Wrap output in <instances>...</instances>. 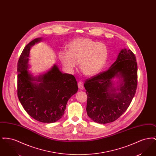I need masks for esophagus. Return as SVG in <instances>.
Here are the masks:
<instances>
[{"label": "esophagus", "mask_w": 156, "mask_h": 156, "mask_svg": "<svg viewBox=\"0 0 156 156\" xmlns=\"http://www.w3.org/2000/svg\"><path fill=\"white\" fill-rule=\"evenodd\" d=\"M78 88L80 90L83 89V85L82 82L79 81L78 82Z\"/></svg>", "instance_id": "obj_1"}]
</instances>
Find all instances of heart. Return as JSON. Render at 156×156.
I'll return each instance as SVG.
<instances>
[{
	"label": "heart",
	"instance_id": "1",
	"mask_svg": "<svg viewBox=\"0 0 156 156\" xmlns=\"http://www.w3.org/2000/svg\"><path fill=\"white\" fill-rule=\"evenodd\" d=\"M68 51L58 53L62 66L69 72L74 70L76 62L79 69L88 76L98 74L105 67L108 58L106 45L88 38H78L67 46Z\"/></svg>",
	"mask_w": 156,
	"mask_h": 156
}]
</instances>
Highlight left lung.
Instances as JSON below:
<instances>
[{"label":"left lung","mask_w":156,"mask_h":156,"mask_svg":"<svg viewBox=\"0 0 156 156\" xmlns=\"http://www.w3.org/2000/svg\"><path fill=\"white\" fill-rule=\"evenodd\" d=\"M116 76L123 78L119 89L112 86ZM137 86V64L136 57L130 50H122L116 61L108 70L87 79L84 87L87 94V112L95 122H113L127 110L131 103Z\"/></svg>","instance_id":"left-lung-1"}]
</instances>
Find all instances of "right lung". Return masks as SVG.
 Returning <instances> with one entry per match:
<instances>
[{"label": "right lung", "instance_id": "add662e5", "mask_svg": "<svg viewBox=\"0 0 156 156\" xmlns=\"http://www.w3.org/2000/svg\"><path fill=\"white\" fill-rule=\"evenodd\" d=\"M41 40L38 38L26 45L17 63V96L23 108L33 119L52 123L64 114L68 99L78 90L74 75L62 74L57 66L45 74L33 78L29 73L30 47ZM33 80L39 84L33 83Z\"/></svg>", "mask_w": 156, "mask_h": 156}]
</instances>
